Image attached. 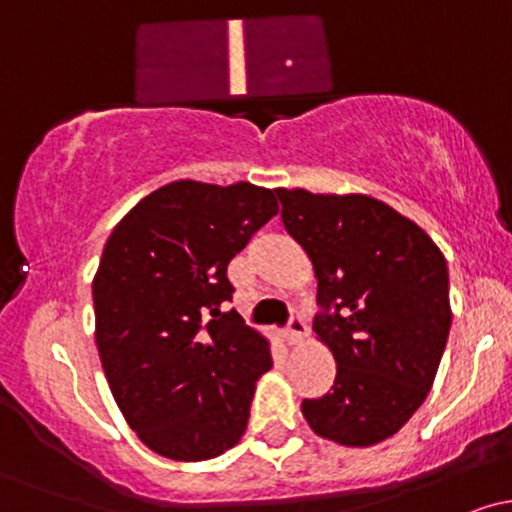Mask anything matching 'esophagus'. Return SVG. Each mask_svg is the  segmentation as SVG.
<instances>
[{"mask_svg":"<svg viewBox=\"0 0 512 512\" xmlns=\"http://www.w3.org/2000/svg\"><path fill=\"white\" fill-rule=\"evenodd\" d=\"M305 337H308V325H305V322H303V317L293 315L291 322H289V327H286V332H284V339L291 346H296V344H301Z\"/></svg>","mask_w":512,"mask_h":512,"instance_id":"1","label":"esophagus"}]
</instances>
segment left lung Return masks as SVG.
Here are the masks:
<instances>
[{"mask_svg":"<svg viewBox=\"0 0 512 512\" xmlns=\"http://www.w3.org/2000/svg\"><path fill=\"white\" fill-rule=\"evenodd\" d=\"M281 223L317 279V342L337 363L332 390L303 399L320 438L378 445L411 419L436 380L450 334L448 262L431 236L368 195L279 187Z\"/></svg>","mask_w":512,"mask_h":512,"instance_id":"1","label":"left lung"}]
</instances>
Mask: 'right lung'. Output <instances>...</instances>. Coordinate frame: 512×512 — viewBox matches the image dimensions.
Masks as SVG:
<instances>
[{
  "mask_svg": "<svg viewBox=\"0 0 512 512\" xmlns=\"http://www.w3.org/2000/svg\"><path fill=\"white\" fill-rule=\"evenodd\" d=\"M274 192L168 182L127 211L103 248L93 308L105 378L132 431L168 460L231 450L272 368L267 337L221 305L233 293L228 262L279 211Z\"/></svg>",
  "mask_w": 512,
  "mask_h": 512,
  "instance_id": "right-lung-1",
  "label": "right lung"
}]
</instances>
